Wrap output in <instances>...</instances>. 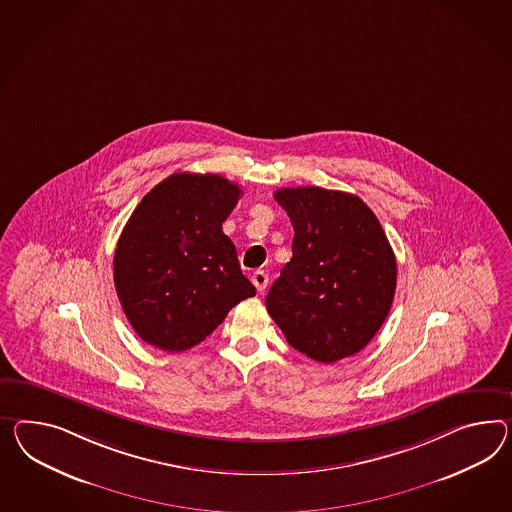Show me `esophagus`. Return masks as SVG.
<instances>
[{"mask_svg":"<svg viewBox=\"0 0 512 512\" xmlns=\"http://www.w3.org/2000/svg\"><path fill=\"white\" fill-rule=\"evenodd\" d=\"M252 284L256 286V289H258L260 293H263L265 288H267V284H269V276H267L265 271H256V273L252 275Z\"/></svg>","mask_w":512,"mask_h":512,"instance_id":"34e87169","label":"esophagus"}]
</instances>
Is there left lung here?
I'll return each mask as SVG.
<instances>
[{"label":"left lung","mask_w":512,"mask_h":512,"mask_svg":"<svg viewBox=\"0 0 512 512\" xmlns=\"http://www.w3.org/2000/svg\"><path fill=\"white\" fill-rule=\"evenodd\" d=\"M293 224V258L269 289L267 312L293 349L332 364L360 353L392 308L397 263L362 198L323 187L278 189Z\"/></svg>","instance_id":"left-lung-1"}]
</instances>
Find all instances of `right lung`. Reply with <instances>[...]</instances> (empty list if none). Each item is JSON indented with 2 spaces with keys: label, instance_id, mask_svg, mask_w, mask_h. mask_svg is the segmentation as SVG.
Returning <instances> with one entry per match:
<instances>
[{
  "label": "right lung",
  "instance_id": "add662e5",
  "mask_svg": "<svg viewBox=\"0 0 512 512\" xmlns=\"http://www.w3.org/2000/svg\"><path fill=\"white\" fill-rule=\"evenodd\" d=\"M239 197V185L219 174L176 172L137 204L118 237L113 276L141 340L187 351L256 295L223 234Z\"/></svg>",
  "mask_w": 512,
  "mask_h": 512
}]
</instances>
